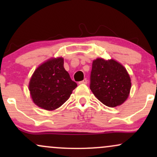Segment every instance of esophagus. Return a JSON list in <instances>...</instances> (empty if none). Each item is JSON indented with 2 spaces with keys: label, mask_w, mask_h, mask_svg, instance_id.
<instances>
[{
  "label": "esophagus",
  "mask_w": 157,
  "mask_h": 157,
  "mask_svg": "<svg viewBox=\"0 0 157 157\" xmlns=\"http://www.w3.org/2000/svg\"><path fill=\"white\" fill-rule=\"evenodd\" d=\"M87 82H88V80H87V79H84L83 80H82V81H80V84H87Z\"/></svg>",
  "instance_id": "esophagus-1"
}]
</instances>
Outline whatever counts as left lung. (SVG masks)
I'll list each match as a JSON object with an SVG mask.
<instances>
[{"mask_svg":"<svg viewBox=\"0 0 157 157\" xmlns=\"http://www.w3.org/2000/svg\"><path fill=\"white\" fill-rule=\"evenodd\" d=\"M131 86L128 74L118 62L102 58L93 61L90 89L104 105L112 108L121 105L128 97Z\"/></svg>","mask_w":157,"mask_h":157,"instance_id":"1","label":"left lung"}]
</instances>
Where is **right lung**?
I'll return each mask as SVG.
<instances>
[{
	"label": "right lung",
	"mask_w": 157,
	"mask_h": 157,
	"mask_svg": "<svg viewBox=\"0 0 157 157\" xmlns=\"http://www.w3.org/2000/svg\"><path fill=\"white\" fill-rule=\"evenodd\" d=\"M63 59H51L35 70L29 82L33 102L41 109L52 111L69 98L77 84L63 67Z\"/></svg>",
	"instance_id": "add662e5"
}]
</instances>
